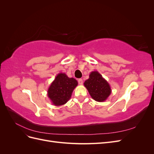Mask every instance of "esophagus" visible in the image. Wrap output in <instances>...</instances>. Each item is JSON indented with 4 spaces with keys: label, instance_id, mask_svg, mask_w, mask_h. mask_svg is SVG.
Masks as SVG:
<instances>
[{
    "label": "esophagus",
    "instance_id": "1",
    "mask_svg": "<svg viewBox=\"0 0 154 154\" xmlns=\"http://www.w3.org/2000/svg\"><path fill=\"white\" fill-rule=\"evenodd\" d=\"M78 84L79 85H83V80L82 79H79V80H78Z\"/></svg>",
    "mask_w": 154,
    "mask_h": 154
}]
</instances>
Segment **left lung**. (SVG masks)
<instances>
[{
  "mask_svg": "<svg viewBox=\"0 0 154 154\" xmlns=\"http://www.w3.org/2000/svg\"><path fill=\"white\" fill-rule=\"evenodd\" d=\"M84 86L92 98L98 102L105 101L112 92L108 82L96 71L90 73L89 78L84 82Z\"/></svg>",
  "mask_w": 154,
  "mask_h": 154,
  "instance_id": "1",
  "label": "left lung"
}]
</instances>
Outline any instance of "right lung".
Returning a JSON list of instances; mask_svg holds the SVG:
<instances>
[{"instance_id": "obj_1", "label": "right lung", "mask_w": 154, "mask_h": 154, "mask_svg": "<svg viewBox=\"0 0 154 154\" xmlns=\"http://www.w3.org/2000/svg\"><path fill=\"white\" fill-rule=\"evenodd\" d=\"M77 85L78 82L75 79L69 78L65 73H59L48 88V97L54 106L63 105L71 98Z\"/></svg>"}]
</instances>
